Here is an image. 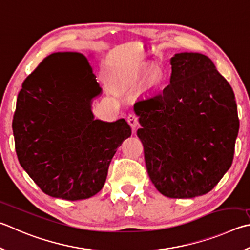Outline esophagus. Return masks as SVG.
Listing matches in <instances>:
<instances>
[{"label": "esophagus", "mask_w": 250, "mask_h": 250, "mask_svg": "<svg viewBox=\"0 0 250 250\" xmlns=\"http://www.w3.org/2000/svg\"><path fill=\"white\" fill-rule=\"evenodd\" d=\"M128 122L129 125H131V128L133 130H135L139 126V118L137 115H134V113H131V115L128 116Z\"/></svg>", "instance_id": "obj_1"}]
</instances>
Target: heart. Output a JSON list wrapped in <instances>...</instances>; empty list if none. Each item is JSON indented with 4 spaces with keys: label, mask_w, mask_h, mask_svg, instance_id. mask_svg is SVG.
I'll use <instances>...</instances> for the list:
<instances>
[{
    "label": "heart",
    "mask_w": 250,
    "mask_h": 250,
    "mask_svg": "<svg viewBox=\"0 0 250 250\" xmlns=\"http://www.w3.org/2000/svg\"><path fill=\"white\" fill-rule=\"evenodd\" d=\"M148 65H142V66H138L135 69L131 70L128 74L125 75V81H134L137 80L140 76H142L144 73H146L148 71ZM163 81H164V72L161 69L160 66H153L150 71L147 72L146 75V82L147 85L149 87H157L160 86Z\"/></svg>",
    "instance_id": "b5f03b06"
}]
</instances>
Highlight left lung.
I'll return each mask as SVG.
<instances>
[{
  "instance_id": "left-lung-1",
  "label": "left lung",
  "mask_w": 250,
  "mask_h": 250,
  "mask_svg": "<svg viewBox=\"0 0 250 250\" xmlns=\"http://www.w3.org/2000/svg\"><path fill=\"white\" fill-rule=\"evenodd\" d=\"M170 65V83L134 104L138 137L158 191L168 198H194L211 191L232 165L237 105L210 58L180 52Z\"/></svg>"
}]
</instances>
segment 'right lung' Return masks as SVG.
Instances as JSON below:
<instances>
[{"label":"right lung","instance_id":"obj_1","mask_svg":"<svg viewBox=\"0 0 250 250\" xmlns=\"http://www.w3.org/2000/svg\"><path fill=\"white\" fill-rule=\"evenodd\" d=\"M21 87L13 119L21 166L50 197L74 201L95 196L131 128L125 119H95L92 103L102 87L87 58L53 53Z\"/></svg>","mask_w":250,"mask_h":250}]
</instances>
